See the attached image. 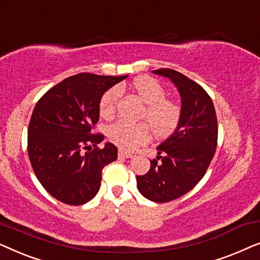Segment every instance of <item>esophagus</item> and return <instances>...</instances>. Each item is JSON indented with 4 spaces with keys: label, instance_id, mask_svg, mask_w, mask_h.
Returning a JSON list of instances; mask_svg holds the SVG:
<instances>
[{
    "label": "esophagus",
    "instance_id": "34e87169",
    "mask_svg": "<svg viewBox=\"0 0 260 260\" xmlns=\"http://www.w3.org/2000/svg\"><path fill=\"white\" fill-rule=\"evenodd\" d=\"M118 156H120V157H125V158H133L134 157V155H131V154H129V152H125L123 150H119Z\"/></svg>",
    "mask_w": 260,
    "mask_h": 260
}]
</instances>
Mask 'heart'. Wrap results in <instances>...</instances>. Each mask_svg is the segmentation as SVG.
<instances>
[{
	"instance_id": "obj_1",
	"label": "heart",
	"mask_w": 260,
	"mask_h": 260,
	"mask_svg": "<svg viewBox=\"0 0 260 260\" xmlns=\"http://www.w3.org/2000/svg\"><path fill=\"white\" fill-rule=\"evenodd\" d=\"M134 90L147 104L142 119L150 125L155 137L166 138L175 133L182 119V109L177 103L167 99V91L157 80L150 77L137 78L133 83ZM120 87L115 86L105 92L99 102V113L104 118L115 115L120 97ZM147 124H130L119 120L108 129L109 140L124 151H134L147 143L150 138Z\"/></svg>"
}]
</instances>
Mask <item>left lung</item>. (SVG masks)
Returning a JSON list of instances; mask_svg holds the SVG:
<instances>
[{
    "label": "left lung",
    "mask_w": 260,
    "mask_h": 260,
    "mask_svg": "<svg viewBox=\"0 0 260 260\" xmlns=\"http://www.w3.org/2000/svg\"><path fill=\"white\" fill-rule=\"evenodd\" d=\"M152 72L169 78L182 101V119L157 147L147 174L136 176L137 188L155 202L176 200L197 186L207 172L218 144V119L209 94L194 80L170 69Z\"/></svg>",
    "instance_id": "left-lung-1"
}]
</instances>
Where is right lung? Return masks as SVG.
I'll return each mask as SVG.
<instances>
[{"label":"right lung","instance_id":"add662e5","mask_svg":"<svg viewBox=\"0 0 260 260\" xmlns=\"http://www.w3.org/2000/svg\"><path fill=\"white\" fill-rule=\"evenodd\" d=\"M127 76L79 73L46 92L35 105L28 126V156L42 187L66 205L92 200L102 182L103 168L117 159L112 143L94 134L99 102L113 85Z\"/></svg>","mask_w":260,"mask_h":260}]
</instances>
